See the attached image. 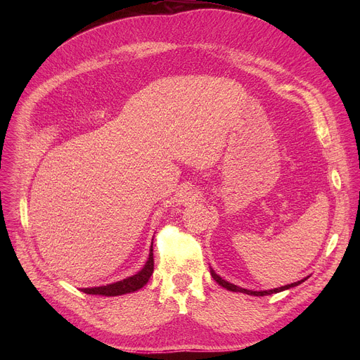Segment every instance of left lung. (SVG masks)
I'll return each instance as SVG.
<instances>
[{
  "label": "left lung",
  "mask_w": 360,
  "mask_h": 360,
  "mask_svg": "<svg viewBox=\"0 0 360 360\" xmlns=\"http://www.w3.org/2000/svg\"><path fill=\"white\" fill-rule=\"evenodd\" d=\"M211 275H212V278H214V279H215L221 286L226 288L228 290H232V292H242V293L253 295V296H266V295L278 293V292H282V290H285V289H289V288L297 286L299 283H302V282H303V281H299V282H293V283H290V285H285V286H282V288H276V289H271V290H261V292H256V290H248V289L239 288V286H236V285H233V283H229V282H226L225 279H222L219 275H217L214 271H211Z\"/></svg>",
  "instance_id": "8db88e82"
}]
</instances>
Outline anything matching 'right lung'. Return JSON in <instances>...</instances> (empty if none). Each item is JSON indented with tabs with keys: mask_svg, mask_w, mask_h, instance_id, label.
<instances>
[{
	"mask_svg": "<svg viewBox=\"0 0 360 360\" xmlns=\"http://www.w3.org/2000/svg\"><path fill=\"white\" fill-rule=\"evenodd\" d=\"M152 246L149 249V258L145 264V266L142 268V271H139L136 275L127 278L124 281L107 285V286H99V288H84L81 289L84 293L88 295H104V296H118V295H124V293H129V292H135L138 289H141L142 286L146 285L148 279L150 278L152 272H153V252H152Z\"/></svg>",
	"mask_w": 360,
	"mask_h": 360,
	"instance_id": "right-lung-1",
	"label": "right lung"
}]
</instances>
